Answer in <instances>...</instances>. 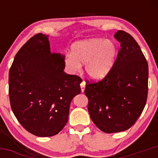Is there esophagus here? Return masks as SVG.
I'll return each mask as SVG.
<instances>
[{
    "instance_id": "obj_1",
    "label": "esophagus",
    "mask_w": 158,
    "mask_h": 158,
    "mask_svg": "<svg viewBox=\"0 0 158 158\" xmlns=\"http://www.w3.org/2000/svg\"><path fill=\"white\" fill-rule=\"evenodd\" d=\"M80 87H81V91L83 92L84 91H85V81H82V82H81Z\"/></svg>"
}]
</instances>
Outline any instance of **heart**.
Instances as JSON below:
<instances>
[{
    "mask_svg": "<svg viewBox=\"0 0 158 158\" xmlns=\"http://www.w3.org/2000/svg\"><path fill=\"white\" fill-rule=\"evenodd\" d=\"M118 48L114 42L104 38H90L74 43L71 53H66L64 65L70 73L79 72L85 64V72L92 81L107 77L114 67Z\"/></svg>",
    "mask_w": 158,
    "mask_h": 158,
    "instance_id": "heart-1",
    "label": "heart"
}]
</instances>
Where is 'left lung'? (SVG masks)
I'll use <instances>...</instances> for the list:
<instances>
[{
	"instance_id": "1",
	"label": "left lung",
	"mask_w": 158,
	"mask_h": 158,
	"mask_svg": "<svg viewBox=\"0 0 158 158\" xmlns=\"http://www.w3.org/2000/svg\"><path fill=\"white\" fill-rule=\"evenodd\" d=\"M114 36L121 46L114 67L100 82H87L85 89L91 119L106 133L130 128L141 115L148 96V65L139 45L123 30Z\"/></svg>"
}]
</instances>
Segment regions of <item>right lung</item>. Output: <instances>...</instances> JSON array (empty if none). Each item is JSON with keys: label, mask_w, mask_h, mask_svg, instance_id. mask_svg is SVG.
<instances>
[{"label": "right lung", "mask_w": 158, "mask_h": 158, "mask_svg": "<svg viewBox=\"0 0 158 158\" xmlns=\"http://www.w3.org/2000/svg\"><path fill=\"white\" fill-rule=\"evenodd\" d=\"M65 56L52 53L49 35L38 33L17 52L9 71L10 106L18 122L38 137L57 135L68 122L82 79L63 70Z\"/></svg>", "instance_id": "obj_1"}]
</instances>
